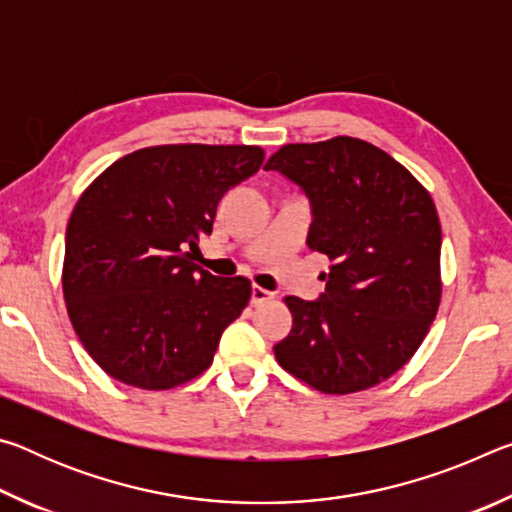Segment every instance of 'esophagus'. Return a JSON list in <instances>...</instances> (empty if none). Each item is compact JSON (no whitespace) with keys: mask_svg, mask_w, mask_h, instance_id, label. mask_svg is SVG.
I'll use <instances>...</instances> for the list:
<instances>
[{"mask_svg":"<svg viewBox=\"0 0 512 512\" xmlns=\"http://www.w3.org/2000/svg\"><path fill=\"white\" fill-rule=\"evenodd\" d=\"M271 298H273V293L262 289V287H257V284L253 287V291H250V302H253V305H262V302L271 300Z\"/></svg>","mask_w":512,"mask_h":512,"instance_id":"esophagus-1","label":"esophagus"}]
</instances>
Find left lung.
<instances>
[{
	"mask_svg": "<svg viewBox=\"0 0 512 512\" xmlns=\"http://www.w3.org/2000/svg\"><path fill=\"white\" fill-rule=\"evenodd\" d=\"M309 198L307 246L329 257L325 293L287 296L275 359L320 393L366 391L420 348L440 305V221L400 162L354 137L287 144L264 164Z\"/></svg>",
	"mask_w": 512,
	"mask_h": 512,
	"instance_id": "obj_1",
	"label": "left lung"
}]
</instances>
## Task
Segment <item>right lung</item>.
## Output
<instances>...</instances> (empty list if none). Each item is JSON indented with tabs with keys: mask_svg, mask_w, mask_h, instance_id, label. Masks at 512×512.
<instances>
[{
	"mask_svg": "<svg viewBox=\"0 0 512 512\" xmlns=\"http://www.w3.org/2000/svg\"><path fill=\"white\" fill-rule=\"evenodd\" d=\"M262 162L259 146H151L85 189L67 223L63 293L83 348L112 379L167 391L210 368L250 280L192 259L223 194Z\"/></svg>",
	"mask_w": 512,
	"mask_h": 512,
	"instance_id": "obj_1",
	"label": "right lung"
}]
</instances>
